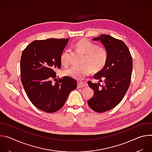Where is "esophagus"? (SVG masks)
<instances>
[{"label": "esophagus", "mask_w": 152, "mask_h": 152, "mask_svg": "<svg viewBox=\"0 0 152 152\" xmlns=\"http://www.w3.org/2000/svg\"><path fill=\"white\" fill-rule=\"evenodd\" d=\"M86 86H87V83L86 82H82V81L77 82V88H83V87H85Z\"/></svg>", "instance_id": "esophagus-1"}]
</instances>
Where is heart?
Instances as JSON below:
<instances>
[{
  "label": "heart",
  "mask_w": 152,
  "mask_h": 152,
  "mask_svg": "<svg viewBox=\"0 0 152 152\" xmlns=\"http://www.w3.org/2000/svg\"><path fill=\"white\" fill-rule=\"evenodd\" d=\"M75 49L85 55L83 66H71L64 70V76L77 80H82L90 75L93 70L99 72L102 70L106 64L108 54L106 48L98 45L88 39L83 38L74 45ZM70 49H65L61 55V62L67 66L70 61Z\"/></svg>",
  "instance_id": "1"
}]
</instances>
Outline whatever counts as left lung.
Wrapping results in <instances>:
<instances>
[{"label": "left lung", "instance_id": "obj_1", "mask_svg": "<svg viewBox=\"0 0 152 152\" xmlns=\"http://www.w3.org/2000/svg\"><path fill=\"white\" fill-rule=\"evenodd\" d=\"M100 41L107 51L108 57L104 68L94 76L99 82H88L94 95L88 101L89 106L94 111L101 113L115 107L121 101L131 80L132 58L127 46L120 39L109 35L102 34L93 39Z\"/></svg>", "mask_w": 152, "mask_h": 152}]
</instances>
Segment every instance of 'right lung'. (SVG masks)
Wrapping results in <instances>:
<instances>
[{"instance_id":"right-lung-1","label":"right lung","mask_w":152,"mask_h":152,"mask_svg":"<svg viewBox=\"0 0 152 152\" xmlns=\"http://www.w3.org/2000/svg\"><path fill=\"white\" fill-rule=\"evenodd\" d=\"M69 38L35 40L21 54V80L32 103L46 113L58 111L70 93L76 88L75 79L64 76L55 82L56 69L61 66V55Z\"/></svg>"}]
</instances>
